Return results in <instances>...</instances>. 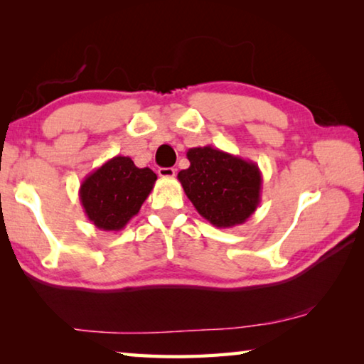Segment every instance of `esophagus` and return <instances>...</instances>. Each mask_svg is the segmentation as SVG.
<instances>
[{"label": "esophagus", "instance_id": "1", "mask_svg": "<svg viewBox=\"0 0 364 364\" xmlns=\"http://www.w3.org/2000/svg\"><path fill=\"white\" fill-rule=\"evenodd\" d=\"M175 168H171V167H168V168H159V176H162V178H173L175 176Z\"/></svg>", "mask_w": 364, "mask_h": 364}]
</instances>
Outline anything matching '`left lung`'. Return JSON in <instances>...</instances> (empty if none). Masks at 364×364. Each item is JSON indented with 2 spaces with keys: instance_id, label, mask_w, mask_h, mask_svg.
Segmentation results:
<instances>
[{
  "instance_id": "8db88e82",
  "label": "left lung",
  "mask_w": 364,
  "mask_h": 364,
  "mask_svg": "<svg viewBox=\"0 0 364 364\" xmlns=\"http://www.w3.org/2000/svg\"><path fill=\"white\" fill-rule=\"evenodd\" d=\"M189 168L178 173L184 194L196 210L217 228L242 225L262 200V171L245 160L217 147H191Z\"/></svg>"
}]
</instances>
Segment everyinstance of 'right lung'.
<instances>
[{"mask_svg":"<svg viewBox=\"0 0 364 364\" xmlns=\"http://www.w3.org/2000/svg\"><path fill=\"white\" fill-rule=\"evenodd\" d=\"M156 180L151 168H138L130 157L115 156L82 181L80 202L97 230L120 231L138 215Z\"/></svg>","mask_w":364,"mask_h":364,"instance_id":"right-lung-1","label":"right lung"}]
</instances>
